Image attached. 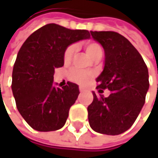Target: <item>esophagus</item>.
Instances as JSON below:
<instances>
[{"label": "esophagus", "instance_id": "1", "mask_svg": "<svg viewBox=\"0 0 158 158\" xmlns=\"http://www.w3.org/2000/svg\"><path fill=\"white\" fill-rule=\"evenodd\" d=\"M79 91H80V92H83V91H84V89L81 88V87H79Z\"/></svg>", "mask_w": 158, "mask_h": 158}]
</instances>
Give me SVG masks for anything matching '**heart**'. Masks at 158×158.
Returning <instances> with one entry per match:
<instances>
[{"instance_id":"obj_1","label":"heart","mask_w":158,"mask_h":158,"mask_svg":"<svg viewBox=\"0 0 158 158\" xmlns=\"http://www.w3.org/2000/svg\"><path fill=\"white\" fill-rule=\"evenodd\" d=\"M84 48H85L86 52L89 54V56H91L93 59H97V58H100L102 56V48L96 42L89 41V42L85 43ZM75 52H76V47L74 45L69 46L66 48V50L64 51V54H63L64 62L65 63L70 62L75 55ZM92 77H93L92 73L84 71L79 69H72L69 74V79L75 83H78L79 85L86 84Z\"/></svg>"}]
</instances>
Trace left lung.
Wrapping results in <instances>:
<instances>
[{
  "mask_svg": "<svg viewBox=\"0 0 158 158\" xmlns=\"http://www.w3.org/2000/svg\"><path fill=\"white\" fill-rule=\"evenodd\" d=\"M105 51V66L96 79L100 93L88 107L90 127L97 133L117 135L135 122L149 88L148 69L142 56L124 36L112 31H90Z\"/></svg>",
  "mask_w": 158,
  "mask_h": 158,
  "instance_id": "1",
  "label": "left lung"
}]
</instances>
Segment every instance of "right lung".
I'll return each instance as SVG.
<instances>
[{
  "label": "right lung",
  "mask_w": 158,
  "mask_h": 158,
  "mask_svg": "<svg viewBox=\"0 0 158 158\" xmlns=\"http://www.w3.org/2000/svg\"><path fill=\"white\" fill-rule=\"evenodd\" d=\"M89 36L88 30L48 23L35 31L20 48L13 69L12 89L20 114L33 129L56 131L66 123L79 96V86L68 82L61 89L54 87V72L63 67L68 46Z\"/></svg>",
  "instance_id": "obj_1"
}]
</instances>
